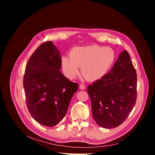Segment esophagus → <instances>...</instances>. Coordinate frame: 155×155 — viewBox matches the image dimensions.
<instances>
[{
  "label": "esophagus",
  "instance_id": "34e87169",
  "mask_svg": "<svg viewBox=\"0 0 155 155\" xmlns=\"http://www.w3.org/2000/svg\"><path fill=\"white\" fill-rule=\"evenodd\" d=\"M85 88H86L85 85H83V84H81V85H79V88H80L81 90H84V89H85Z\"/></svg>",
  "mask_w": 155,
  "mask_h": 155
}]
</instances>
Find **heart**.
<instances>
[{
  "label": "heart",
  "mask_w": 155,
  "mask_h": 155,
  "mask_svg": "<svg viewBox=\"0 0 155 155\" xmlns=\"http://www.w3.org/2000/svg\"><path fill=\"white\" fill-rule=\"evenodd\" d=\"M115 58V51L109 46H77L71 50L70 56L62 57L61 67L69 79L78 75L79 67H81L83 76L89 81H95L105 76Z\"/></svg>",
  "instance_id": "heart-1"
}]
</instances>
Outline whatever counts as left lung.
Returning a JSON list of instances; mask_svg holds the SVG:
<instances>
[{
	"mask_svg": "<svg viewBox=\"0 0 155 155\" xmlns=\"http://www.w3.org/2000/svg\"><path fill=\"white\" fill-rule=\"evenodd\" d=\"M137 88V72L129 53L124 50L109 73L88 87L96 124L106 129L122 124L136 104Z\"/></svg>",
	"mask_w": 155,
	"mask_h": 155,
	"instance_id": "1",
	"label": "left lung"
}]
</instances>
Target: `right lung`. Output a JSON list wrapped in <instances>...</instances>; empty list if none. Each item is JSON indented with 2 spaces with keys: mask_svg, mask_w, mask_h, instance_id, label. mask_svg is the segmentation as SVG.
Masks as SVG:
<instances>
[{
  "mask_svg": "<svg viewBox=\"0 0 155 155\" xmlns=\"http://www.w3.org/2000/svg\"><path fill=\"white\" fill-rule=\"evenodd\" d=\"M61 58L52 41L41 45L28 61L23 86L26 106L35 121L54 127L67 114L78 84L61 72Z\"/></svg>",
  "mask_w": 155,
  "mask_h": 155,
  "instance_id": "obj_1",
  "label": "right lung"
}]
</instances>
